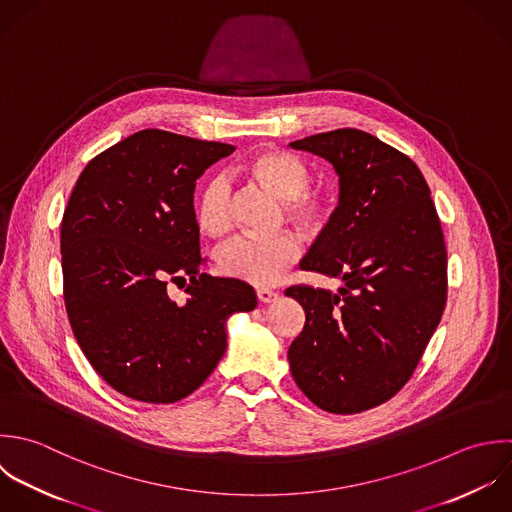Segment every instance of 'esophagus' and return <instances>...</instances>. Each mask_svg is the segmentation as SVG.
<instances>
[{"instance_id":"esophagus-1","label":"esophagus","mask_w":512,"mask_h":512,"mask_svg":"<svg viewBox=\"0 0 512 512\" xmlns=\"http://www.w3.org/2000/svg\"><path fill=\"white\" fill-rule=\"evenodd\" d=\"M277 297H279V293H275V291H271V289H265V287L257 289V299H259L261 303H271V301H275Z\"/></svg>"}]
</instances>
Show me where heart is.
Listing matches in <instances>:
<instances>
[{
	"label": "heart",
	"instance_id": "1",
	"mask_svg": "<svg viewBox=\"0 0 512 512\" xmlns=\"http://www.w3.org/2000/svg\"><path fill=\"white\" fill-rule=\"evenodd\" d=\"M245 171L283 199L287 217L299 223L319 221L323 203L307 189L311 171L303 159L289 151L265 149L245 163ZM197 223L211 237L229 233L233 227V189L227 179L215 177L207 183L197 203ZM301 253V237L293 231L245 235L225 243L217 253V263L229 277L267 287L277 283Z\"/></svg>",
	"mask_w": 512,
	"mask_h": 512
}]
</instances>
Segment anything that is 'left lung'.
<instances>
[{"instance_id":"obj_1","label":"left lung","mask_w":512,"mask_h":512,"mask_svg":"<svg viewBox=\"0 0 512 512\" xmlns=\"http://www.w3.org/2000/svg\"><path fill=\"white\" fill-rule=\"evenodd\" d=\"M291 147L339 175V205L301 269L343 281L337 293L285 291L305 309L287 353L291 375L319 409L353 415L405 387L443 317V229L421 169L375 135L345 127Z\"/></svg>"}]
</instances>
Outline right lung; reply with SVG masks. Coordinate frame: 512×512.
Returning <instances> with one entry per match:
<instances>
[{
  "instance_id": "1",
  "label": "right lung",
  "mask_w": 512,
  "mask_h": 512,
  "mask_svg": "<svg viewBox=\"0 0 512 512\" xmlns=\"http://www.w3.org/2000/svg\"><path fill=\"white\" fill-rule=\"evenodd\" d=\"M235 151L143 129L93 157L61 221L63 299L73 335L117 393L155 405L185 399L227 349V319L253 311L239 279L201 273L195 181ZM190 281L185 304L169 282Z\"/></svg>"
}]
</instances>
